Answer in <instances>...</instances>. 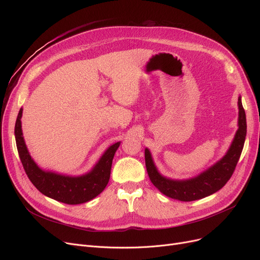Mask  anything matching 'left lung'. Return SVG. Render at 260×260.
Here are the masks:
<instances>
[{
  "label": "left lung",
  "instance_id": "1",
  "mask_svg": "<svg viewBox=\"0 0 260 260\" xmlns=\"http://www.w3.org/2000/svg\"><path fill=\"white\" fill-rule=\"evenodd\" d=\"M238 129L228 152L220 160L193 178L178 180L161 175L155 166L151 152L145 148V166L148 177L162 194L176 200L194 201L208 197L224 186L234 173L247 136V119L240 95L238 97Z\"/></svg>",
  "mask_w": 260,
  "mask_h": 260
}]
</instances>
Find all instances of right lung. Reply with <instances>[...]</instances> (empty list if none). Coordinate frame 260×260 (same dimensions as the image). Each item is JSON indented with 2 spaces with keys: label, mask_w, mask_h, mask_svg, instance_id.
<instances>
[{
  "label": "right lung",
  "mask_w": 260,
  "mask_h": 260,
  "mask_svg": "<svg viewBox=\"0 0 260 260\" xmlns=\"http://www.w3.org/2000/svg\"><path fill=\"white\" fill-rule=\"evenodd\" d=\"M22 113L23 108L20 109L15 126L18 153L26 175L41 193L66 204H81L103 192L109 181L113 159L121 142L108 146L94 167L86 174L70 176L45 171L35 162L25 144L22 133Z\"/></svg>",
  "instance_id": "right-lung-1"
}]
</instances>
